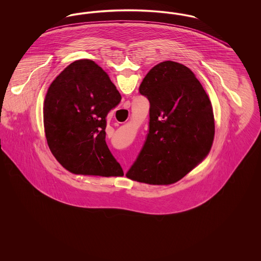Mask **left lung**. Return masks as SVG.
Returning a JSON list of instances; mask_svg holds the SVG:
<instances>
[{
    "instance_id": "obj_1",
    "label": "left lung",
    "mask_w": 261,
    "mask_h": 261,
    "mask_svg": "<svg viewBox=\"0 0 261 261\" xmlns=\"http://www.w3.org/2000/svg\"><path fill=\"white\" fill-rule=\"evenodd\" d=\"M139 92L149 101V133L126 176L150 185L172 184L211 150L215 130L211 99L190 68L171 61L153 66Z\"/></svg>"
}]
</instances>
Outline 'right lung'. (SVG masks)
Masks as SVG:
<instances>
[{
  "instance_id": "add662e5",
  "label": "right lung",
  "mask_w": 261,
  "mask_h": 261,
  "mask_svg": "<svg viewBox=\"0 0 261 261\" xmlns=\"http://www.w3.org/2000/svg\"><path fill=\"white\" fill-rule=\"evenodd\" d=\"M121 100L108 73L91 60L70 63L50 84L44 128L57 161L74 174L123 176L106 143L107 115Z\"/></svg>"
}]
</instances>
